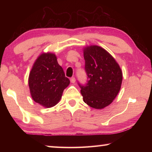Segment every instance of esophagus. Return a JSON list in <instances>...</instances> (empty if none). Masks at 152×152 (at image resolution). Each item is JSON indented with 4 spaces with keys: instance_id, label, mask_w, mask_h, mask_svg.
<instances>
[{
    "instance_id": "1",
    "label": "esophagus",
    "mask_w": 152,
    "mask_h": 152,
    "mask_svg": "<svg viewBox=\"0 0 152 152\" xmlns=\"http://www.w3.org/2000/svg\"><path fill=\"white\" fill-rule=\"evenodd\" d=\"M70 82H72V83H75L76 82V79L74 77H72V78H70Z\"/></svg>"
}]
</instances>
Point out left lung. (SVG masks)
Instances as JSON below:
<instances>
[{
    "label": "left lung",
    "mask_w": 152,
    "mask_h": 152,
    "mask_svg": "<svg viewBox=\"0 0 152 152\" xmlns=\"http://www.w3.org/2000/svg\"><path fill=\"white\" fill-rule=\"evenodd\" d=\"M85 71L88 80L78 83L84 102L101 109L113 101L121 86V69L114 58L101 47L91 45L84 49Z\"/></svg>",
    "instance_id": "8db88e82"
}]
</instances>
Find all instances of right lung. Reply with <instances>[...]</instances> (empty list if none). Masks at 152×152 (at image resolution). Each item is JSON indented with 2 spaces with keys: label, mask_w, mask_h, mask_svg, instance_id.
<instances>
[{
  "label": "right lung",
  "mask_w": 152,
  "mask_h": 152,
  "mask_svg": "<svg viewBox=\"0 0 152 152\" xmlns=\"http://www.w3.org/2000/svg\"><path fill=\"white\" fill-rule=\"evenodd\" d=\"M69 84L54 53H42L35 60L29 76L30 93L35 102L46 108L55 106Z\"/></svg>",
  "instance_id": "right-lung-1"
}]
</instances>
